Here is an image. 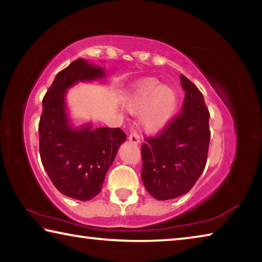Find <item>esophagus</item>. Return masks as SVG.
<instances>
[{"mask_svg":"<svg viewBox=\"0 0 262 262\" xmlns=\"http://www.w3.org/2000/svg\"><path fill=\"white\" fill-rule=\"evenodd\" d=\"M128 140H129L130 143H133V144H139L140 143V135L137 134L136 132H132L129 136H128Z\"/></svg>","mask_w":262,"mask_h":262,"instance_id":"esophagus-1","label":"esophagus"}]
</instances>
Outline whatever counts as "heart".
<instances>
[{"label": "heart", "instance_id": "heart-1", "mask_svg": "<svg viewBox=\"0 0 262 262\" xmlns=\"http://www.w3.org/2000/svg\"><path fill=\"white\" fill-rule=\"evenodd\" d=\"M125 107L132 114H141L142 125L151 134H157L173 121L179 108V96L174 88L164 85L155 78L135 83L125 99Z\"/></svg>", "mask_w": 262, "mask_h": 262}]
</instances>
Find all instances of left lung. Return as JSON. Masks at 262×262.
Masks as SVG:
<instances>
[{"label": "left lung", "instance_id": "1", "mask_svg": "<svg viewBox=\"0 0 262 262\" xmlns=\"http://www.w3.org/2000/svg\"><path fill=\"white\" fill-rule=\"evenodd\" d=\"M183 112L161 135L142 145L141 178L156 200H170L189 192L200 178L209 148V112L200 90L184 75Z\"/></svg>", "mask_w": 262, "mask_h": 262}]
</instances>
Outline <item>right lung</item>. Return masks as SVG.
Masks as SVG:
<instances>
[{"label": "right lung", "instance_id": "right-lung-1", "mask_svg": "<svg viewBox=\"0 0 262 262\" xmlns=\"http://www.w3.org/2000/svg\"><path fill=\"white\" fill-rule=\"evenodd\" d=\"M105 68L85 59L72 62L54 78L42 100L39 150L53 185L66 196L88 201L100 192L120 145L127 136L120 128L75 125L67 92L78 83L103 81Z\"/></svg>", "mask_w": 262, "mask_h": 262}]
</instances>
